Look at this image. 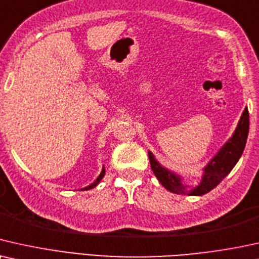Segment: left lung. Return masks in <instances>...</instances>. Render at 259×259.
Here are the masks:
<instances>
[{"mask_svg":"<svg viewBox=\"0 0 259 259\" xmlns=\"http://www.w3.org/2000/svg\"><path fill=\"white\" fill-rule=\"evenodd\" d=\"M247 135H249V110L245 108L240 116L233 135L220 148L213 158H211V161L204 168V174H202L200 184L192 189H188V186L185 185L180 175L162 167L156 161L154 154L151 151H148L150 167L160 184L169 192L175 193V194L204 195L215 188L223 181V179L233 169V167L242 156L246 144Z\"/></svg>","mask_w":259,"mask_h":259,"instance_id":"left-lung-1","label":"left lung"}]
</instances>
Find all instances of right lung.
I'll list each match as a JSON object with an SVG mask.
<instances>
[{
  "instance_id": "obj_1",
  "label": "right lung",
  "mask_w": 259,
  "mask_h": 259,
  "mask_svg": "<svg viewBox=\"0 0 259 259\" xmlns=\"http://www.w3.org/2000/svg\"><path fill=\"white\" fill-rule=\"evenodd\" d=\"M104 175H105V169H104V167H103V169H102V173L99 174V177L96 179V181L94 182V184H91L90 186H88V187H85V188H82V191H89V189H92V188H95L96 186H97L99 182H101V180L103 178H104Z\"/></svg>"
}]
</instances>
